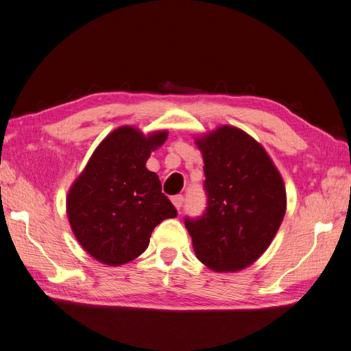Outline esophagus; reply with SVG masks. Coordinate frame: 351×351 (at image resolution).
<instances>
[{
  "label": "esophagus",
  "instance_id": "obj_1",
  "mask_svg": "<svg viewBox=\"0 0 351 351\" xmlns=\"http://www.w3.org/2000/svg\"><path fill=\"white\" fill-rule=\"evenodd\" d=\"M170 199H172V204H173L178 210L181 208V207H182V204H184V195H181V194L173 195V197L170 198Z\"/></svg>",
  "mask_w": 351,
  "mask_h": 351
}]
</instances>
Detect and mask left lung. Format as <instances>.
Returning a JSON list of instances; mask_svg holds the SVG:
<instances>
[{
    "instance_id": "1",
    "label": "left lung",
    "mask_w": 351,
    "mask_h": 351,
    "mask_svg": "<svg viewBox=\"0 0 351 351\" xmlns=\"http://www.w3.org/2000/svg\"><path fill=\"white\" fill-rule=\"evenodd\" d=\"M203 154L208 206L185 219L197 258L213 272H238L262 256L287 210L284 179L263 145L222 125L195 136Z\"/></svg>"
}]
</instances>
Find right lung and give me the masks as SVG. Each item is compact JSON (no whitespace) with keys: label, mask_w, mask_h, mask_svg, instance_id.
<instances>
[{"label":"right lung","mask_w":351,"mask_h":351,"mask_svg":"<svg viewBox=\"0 0 351 351\" xmlns=\"http://www.w3.org/2000/svg\"><path fill=\"white\" fill-rule=\"evenodd\" d=\"M166 139L167 131L145 135L135 126H120L98 144L70 186L66 198L70 228L99 263L131 262L145 252L160 222L176 217L158 176L145 166Z\"/></svg>","instance_id":"1"}]
</instances>
